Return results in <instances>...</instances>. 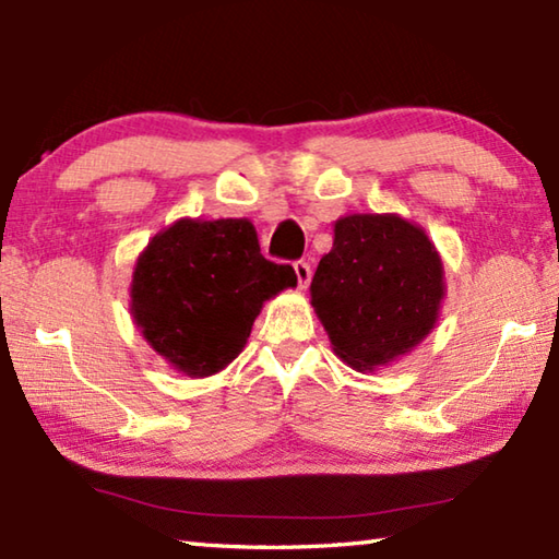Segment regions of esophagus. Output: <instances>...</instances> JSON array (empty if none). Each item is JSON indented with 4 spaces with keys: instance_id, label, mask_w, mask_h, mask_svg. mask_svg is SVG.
<instances>
[{
    "instance_id": "obj_1",
    "label": "esophagus",
    "mask_w": 559,
    "mask_h": 559,
    "mask_svg": "<svg viewBox=\"0 0 559 559\" xmlns=\"http://www.w3.org/2000/svg\"><path fill=\"white\" fill-rule=\"evenodd\" d=\"M293 271H296V276H298V286L308 288L310 276H313V269H310V263L308 261H296V263H293Z\"/></svg>"
}]
</instances>
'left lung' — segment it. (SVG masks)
I'll return each mask as SVG.
<instances>
[{
  "mask_svg": "<svg viewBox=\"0 0 559 559\" xmlns=\"http://www.w3.org/2000/svg\"><path fill=\"white\" fill-rule=\"evenodd\" d=\"M441 298L437 246L396 214L337 219L333 249L310 283V302L335 355L359 372L412 353L437 325Z\"/></svg>",
  "mask_w": 559,
  "mask_h": 559,
  "instance_id": "1",
  "label": "left lung"
}]
</instances>
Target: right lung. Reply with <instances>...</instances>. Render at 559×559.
Returning a JSON list of instances; mask_svg holds the SVG:
<instances>
[{
    "mask_svg": "<svg viewBox=\"0 0 559 559\" xmlns=\"http://www.w3.org/2000/svg\"><path fill=\"white\" fill-rule=\"evenodd\" d=\"M298 283L263 259L249 219H179L138 257L130 313L175 370L210 377L241 353L263 302Z\"/></svg>",
    "mask_w": 559,
    "mask_h": 559,
    "instance_id": "right-lung-1",
    "label": "right lung"
}]
</instances>
